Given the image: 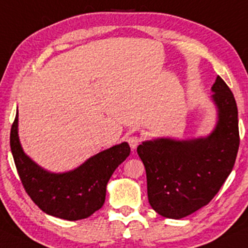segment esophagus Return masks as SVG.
<instances>
[{"instance_id":"esophagus-1","label":"esophagus","mask_w":248,"mask_h":248,"mask_svg":"<svg viewBox=\"0 0 248 248\" xmlns=\"http://www.w3.org/2000/svg\"><path fill=\"white\" fill-rule=\"evenodd\" d=\"M141 141H142V139L137 135H133V136L128 137V143H129L130 148H132L133 150H135V149L137 148V145L141 143Z\"/></svg>"}]
</instances>
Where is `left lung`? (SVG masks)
I'll list each match as a JSON object with an SVG mask.
<instances>
[{
	"instance_id": "8db88e82",
	"label": "left lung",
	"mask_w": 248,
	"mask_h": 248,
	"mask_svg": "<svg viewBox=\"0 0 248 248\" xmlns=\"http://www.w3.org/2000/svg\"><path fill=\"white\" fill-rule=\"evenodd\" d=\"M211 90L218 121L210 135L186 141L156 139L137 147L149 203L166 218H184L207 205L233 169L240 142L237 104L219 76Z\"/></svg>"
}]
</instances>
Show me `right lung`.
<instances>
[{
  "mask_svg": "<svg viewBox=\"0 0 248 248\" xmlns=\"http://www.w3.org/2000/svg\"><path fill=\"white\" fill-rule=\"evenodd\" d=\"M10 148L20 181L32 201L44 213L67 220L88 218L103 207L109 178L130 154L129 145L124 142L94 155L73 171L48 172L23 151L18 112L11 126Z\"/></svg>",
  "mask_w": 248,
  "mask_h": 248,
  "instance_id": "right-lung-1",
  "label": "right lung"
}]
</instances>
